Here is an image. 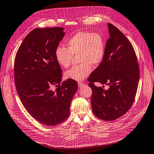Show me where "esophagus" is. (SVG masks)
I'll return each instance as SVG.
<instances>
[{
	"mask_svg": "<svg viewBox=\"0 0 154 154\" xmlns=\"http://www.w3.org/2000/svg\"><path fill=\"white\" fill-rule=\"evenodd\" d=\"M78 87H79V88H81V87H82V86H83L85 85V84L82 83V82H78Z\"/></svg>",
	"mask_w": 154,
	"mask_h": 154,
	"instance_id": "obj_1",
	"label": "esophagus"
}]
</instances>
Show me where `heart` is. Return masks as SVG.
<instances>
[{
    "label": "heart",
    "mask_w": 154,
    "mask_h": 154,
    "mask_svg": "<svg viewBox=\"0 0 154 154\" xmlns=\"http://www.w3.org/2000/svg\"><path fill=\"white\" fill-rule=\"evenodd\" d=\"M65 47L58 46L55 51L58 63L68 68L73 55H79L78 66H74L65 73V78L77 81L88 76L94 67L98 66L105 57L106 42L102 35L97 32L79 31L66 42Z\"/></svg>",
    "instance_id": "heart-1"
}]
</instances>
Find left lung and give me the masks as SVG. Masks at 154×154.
<instances>
[{
	"instance_id": "left-lung-1",
	"label": "left lung",
	"mask_w": 154,
	"mask_h": 154,
	"mask_svg": "<svg viewBox=\"0 0 154 154\" xmlns=\"http://www.w3.org/2000/svg\"><path fill=\"white\" fill-rule=\"evenodd\" d=\"M110 38L101 63L88 78L92 89L94 114L105 121H113L125 115L132 106L139 79L137 59L133 45L125 35L108 23ZM95 82L109 85L105 90Z\"/></svg>"
}]
</instances>
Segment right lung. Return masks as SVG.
Wrapping results in <instances>:
<instances>
[{"label": "right lung", "instance_id": "obj_1", "mask_svg": "<svg viewBox=\"0 0 154 154\" xmlns=\"http://www.w3.org/2000/svg\"><path fill=\"white\" fill-rule=\"evenodd\" d=\"M63 30L61 27L33 29L15 58V83L23 106L35 120L50 126L67 119L78 89L74 80L62 82V71L55 56L65 34Z\"/></svg>", "mask_w": 154, "mask_h": 154}]
</instances>
